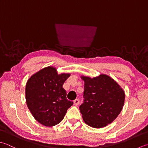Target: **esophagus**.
<instances>
[{"label": "esophagus", "mask_w": 148, "mask_h": 148, "mask_svg": "<svg viewBox=\"0 0 148 148\" xmlns=\"http://www.w3.org/2000/svg\"><path fill=\"white\" fill-rule=\"evenodd\" d=\"M79 103H80V101L78 99H76L75 100L73 101V104L75 105V106H78V105H79Z\"/></svg>", "instance_id": "1"}]
</instances>
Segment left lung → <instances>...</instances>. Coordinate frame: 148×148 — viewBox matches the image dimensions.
Instances as JSON below:
<instances>
[{"instance_id": "left-lung-1", "label": "left lung", "mask_w": 148, "mask_h": 148, "mask_svg": "<svg viewBox=\"0 0 148 148\" xmlns=\"http://www.w3.org/2000/svg\"><path fill=\"white\" fill-rule=\"evenodd\" d=\"M80 78L84 81V101L80 106L84 121L95 128L112 123L124 106V90L105 74L93 78L82 75Z\"/></svg>"}]
</instances>
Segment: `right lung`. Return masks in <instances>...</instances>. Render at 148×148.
<instances>
[{
    "instance_id": "add662e5",
    "label": "right lung",
    "mask_w": 148,
    "mask_h": 148,
    "mask_svg": "<svg viewBox=\"0 0 148 148\" xmlns=\"http://www.w3.org/2000/svg\"><path fill=\"white\" fill-rule=\"evenodd\" d=\"M70 73L58 74L53 66L43 68L30 77L25 86L27 105L34 119L50 127L61 121L73 102L62 87Z\"/></svg>"
}]
</instances>
